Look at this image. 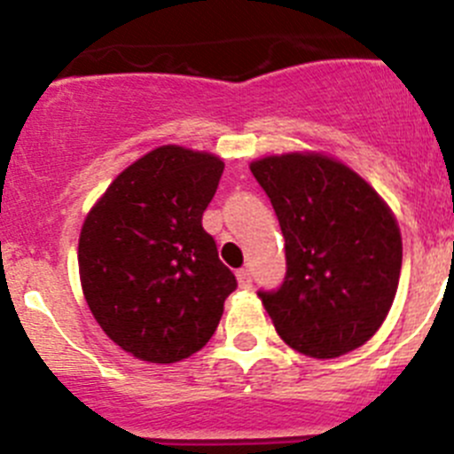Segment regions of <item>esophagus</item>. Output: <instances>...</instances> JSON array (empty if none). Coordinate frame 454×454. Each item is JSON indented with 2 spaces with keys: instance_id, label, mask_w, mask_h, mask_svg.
<instances>
[{
  "instance_id": "esophagus-1",
  "label": "esophagus",
  "mask_w": 454,
  "mask_h": 454,
  "mask_svg": "<svg viewBox=\"0 0 454 454\" xmlns=\"http://www.w3.org/2000/svg\"><path fill=\"white\" fill-rule=\"evenodd\" d=\"M237 281H239V288H253V272L248 268H241L237 270Z\"/></svg>"
}]
</instances>
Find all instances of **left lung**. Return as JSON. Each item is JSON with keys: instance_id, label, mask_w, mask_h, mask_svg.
Returning a JSON list of instances; mask_svg holds the SVG:
<instances>
[{"instance_id": "obj_1", "label": "left lung", "mask_w": 454, "mask_h": 454, "mask_svg": "<svg viewBox=\"0 0 454 454\" xmlns=\"http://www.w3.org/2000/svg\"><path fill=\"white\" fill-rule=\"evenodd\" d=\"M286 239L279 288L259 290L290 348L333 359L366 344L393 306L402 235L388 206L348 166L324 155L250 164Z\"/></svg>"}]
</instances>
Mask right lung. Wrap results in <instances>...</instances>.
<instances>
[{
	"mask_svg": "<svg viewBox=\"0 0 454 454\" xmlns=\"http://www.w3.org/2000/svg\"><path fill=\"white\" fill-rule=\"evenodd\" d=\"M223 161L161 146L110 184L79 237V277L97 324L137 359L173 364L208 344L237 288L201 226Z\"/></svg>",
	"mask_w": 454,
	"mask_h": 454,
	"instance_id": "right-lung-1",
	"label": "right lung"
}]
</instances>
